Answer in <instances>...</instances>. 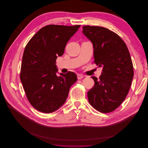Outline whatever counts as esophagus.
Masks as SVG:
<instances>
[{"label": "esophagus", "mask_w": 148, "mask_h": 148, "mask_svg": "<svg viewBox=\"0 0 148 148\" xmlns=\"http://www.w3.org/2000/svg\"><path fill=\"white\" fill-rule=\"evenodd\" d=\"M77 77H78V79H82L84 77V76L83 75H82V74H78L77 75Z\"/></svg>", "instance_id": "obj_1"}]
</instances>
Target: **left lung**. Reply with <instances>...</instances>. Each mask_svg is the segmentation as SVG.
Listing matches in <instances>:
<instances>
[{"mask_svg":"<svg viewBox=\"0 0 148 148\" xmlns=\"http://www.w3.org/2000/svg\"><path fill=\"white\" fill-rule=\"evenodd\" d=\"M83 33L93 45L95 63L102 67L95 86L88 92L89 102L97 110L109 113L126 98L133 78L130 54L123 40L116 33L101 26H84Z\"/></svg>","mask_w":148,"mask_h":148,"instance_id":"obj_1","label":"left lung"}]
</instances>
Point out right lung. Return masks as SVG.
<instances>
[{"label": "right lung", "mask_w": 148, "mask_h": 148, "mask_svg": "<svg viewBox=\"0 0 148 148\" xmlns=\"http://www.w3.org/2000/svg\"><path fill=\"white\" fill-rule=\"evenodd\" d=\"M80 25H49L39 29L26 46L22 58L20 79L26 97L34 108L52 113L66 101L75 73L57 75L58 56L64 54L66 43Z\"/></svg>", "instance_id": "right-lung-1"}]
</instances>
